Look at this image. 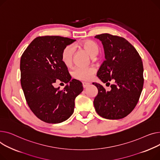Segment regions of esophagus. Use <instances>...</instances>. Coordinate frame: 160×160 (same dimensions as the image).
Returning <instances> with one entry per match:
<instances>
[{"mask_svg": "<svg viewBox=\"0 0 160 160\" xmlns=\"http://www.w3.org/2000/svg\"><path fill=\"white\" fill-rule=\"evenodd\" d=\"M82 87L83 88H87V87H88L90 85L89 82H82Z\"/></svg>", "mask_w": 160, "mask_h": 160, "instance_id": "1", "label": "esophagus"}]
</instances>
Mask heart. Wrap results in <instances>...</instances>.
Returning a JSON list of instances; mask_svg holds the SVG:
<instances>
[{"mask_svg":"<svg viewBox=\"0 0 160 160\" xmlns=\"http://www.w3.org/2000/svg\"><path fill=\"white\" fill-rule=\"evenodd\" d=\"M80 46L86 50L91 57H94L99 52V47L98 44L92 41H85L80 43ZM75 49L72 45H68L63 49L61 53V60L62 62L67 67H69L72 63L73 56ZM96 72L94 67H76L72 70V76L73 78L80 81H87L90 80L93 74Z\"/></svg>","mask_w":160,"mask_h":160,"instance_id":"1","label":"heart"}]
</instances>
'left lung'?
Returning a JSON list of instances; mask_svg holds the SVG:
<instances>
[{
    "mask_svg": "<svg viewBox=\"0 0 160 160\" xmlns=\"http://www.w3.org/2000/svg\"><path fill=\"white\" fill-rule=\"evenodd\" d=\"M95 38L101 41L105 55L97 76L106 85L112 79L115 84L106 91L101 84L93 82L98 90L93 105L103 118L122 119L134 110L142 92V60L134 47L123 37L102 33Z\"/></svg>",
    "mask_w": 160,
    "mask_h": 160,
    "instance_id": "1",
    "label": "left lung"
}]
</instances>
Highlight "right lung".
Returning a JSON list of instances; mask_svg holds the SVG:
<instances>
[{"label":"right lung","mask_w":160,"mask_h":160,"mask_svg":"<svg viewBox=\"0 0 160 160\" xmlns=\"http://www.w3.org/2000/svg\"><path fill=\"white\" fill-rule=\"evenodd\" d=\"M76 40L60 36L35 38L21 58V83L33 113L48 123H59L73 113L75 99L83 90L81 81L72 77L61 60L66 46ZM58 79L67 83L64 89L55 88Z\"/></svg>","instance_id":"1"}]
</instances>
